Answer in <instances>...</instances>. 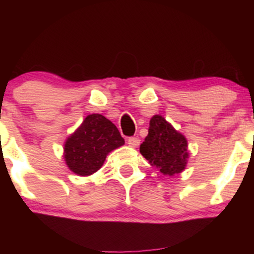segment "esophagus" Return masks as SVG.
Here are the masks:
<instances>
[{
  "label": "esophagus",
  "instance_id": "1",
  "mask_svg": "<svg viewBox=\"0 0 254 254\" xmlns=\"http://www.w3.org/2000/svg\"><path fill=\"white\" fill-rule=\"evenodd\" d=\"M127 144L132 148L138 147V144H139L138 137H130V138H127Z\"/></svg>",
  "mask_w": 254,
  "mask_h": 254
}]
</instances>
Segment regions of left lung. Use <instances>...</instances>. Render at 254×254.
Returning a JSON list of instances; mask_svg holds the SVG:
<instances>
[{
	"mask_svg": "<svg viewBox=\"0 0 254 254\" xmlns=\"http://www.w3.org/2000/svg\"><path fill=\"white\" fill-rule=\"evenodd\" d=\"M186 137L177 131L160 115L153 116L148 135L139 147V153L164 176L182 173L188 165L189 150Z\"/></svg>",
	"mask_w": 254,
	"mask_h": 254,
	"instance_id": "8db88e82",
	"label": "left lung"
}]
</instances>
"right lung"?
Instances as JSON below:
<instances>
[{"mask_svg":"<svg viewBox=\"0 0 254 254\" xmlns=\"http://www.w3.org/2000/svg\"><path fill=\"white\" fill-rule=\"evenodd\" d=\"M124 143L112 122L103 115L93 113L64 142V161L77 176H92L100 170L111 151Z\"/></svg>","mask_w":254,"mask_h":254,"instance_id":"1","label":"right lung"}]
</instances>
